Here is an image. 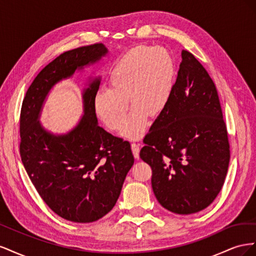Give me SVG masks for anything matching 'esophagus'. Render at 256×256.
<instances>
[{
  "instance_id": "esophagus-1",
  "label": "esophagus",
  "mask_w": 256,
  "mask_h": 256,
  "mask_svg": "<svg viewBox=\"0 0 256 256\" xmlns=\"http://www.w3.org/2000/svg\"><path fill=\"white\" fill-rule=\"evenodd\" d=\"M131 150H132L134 157L136 159H138V157H140V146L136 143H131Z\"/></svg>"
}]
</instances>
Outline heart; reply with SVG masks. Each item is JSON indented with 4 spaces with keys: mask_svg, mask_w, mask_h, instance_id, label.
<instances>
[{
    "mask_svg": "<svg viewBox=\"0 0 256 256\" xmlns=\"http://www.w3.org/2000/svg\"><path fill=\"white\" fill-rule=\"evenodd\" d=\"M174 76V60L166 48L130 50L112 67L109 88H100L96 92L95 111L109 129L118 131L124 124V136L140 138L147 129L148 113L157 115L168 104ZM128 98L134 108L126 122Z\"/></svg>",
    "mask_w": 256,
    "mask_h": 256,
    "instance_id": "heart-1",
    "label": "heart"
}]
</instances>
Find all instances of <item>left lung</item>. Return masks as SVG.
Here are the masks:
<instances>
[{
	"label": "left lung",
	"mask_w": 256,
	"mask_h": 256,
	"mask_svg": "<svg viewBox=\"0 0 256 256\" xmlns=\"http://www.w3.org/2000/svg\"><path fill=\"white\" fill-rule=\"evenodd\" d=\"M171 97L144 138L140 157L152 168V187L168 210H203L219 194L228 173L230 144L214 81L182 50Z\"/></svg>",
	"instance_id": "1"
}]
</instances>
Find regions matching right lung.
Returning <instances> with one entry per match:
<instances>
[{"label":"right lung","mask_w":256,"mask_h":256,"mask_svg":"<svg viewBox=\"0 0 256 256\" xmlns=\"http://www.w3.org/2000/svg\"><path fill=\"white\" fill-rule=\"evenodd\" d=\"M106 54L104 44L60 54L37 74L22 102V164L44 203L72 222H94L111 210L134 164V154L129 142L98 126L94 98L100 76L90 78L82 92V118L67 134H52L40 118L54 85L96 64Z\"/></svg>","instance_id":"right-lung-1"}]
</instances>
